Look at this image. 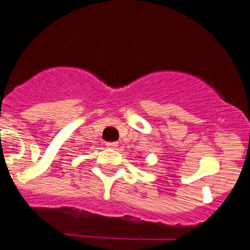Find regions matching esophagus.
I'll use <instances>...</instances> for the list:
<instances>
[{"label": "esophagus", "mask_w": 250, "mask_h": 250, "mask_svg": "<svg viewBox=\"0 0 250 250\" xmlns=\"http://www.w3.org/2000/svg\"><path fill=\"white\" fill-rule=\"evenodd\" d=\"M106 147L109 148H117L118 147V144L117 142H106Z\"/></svg>", "instance_id": "34e87169"}]
</instances>
